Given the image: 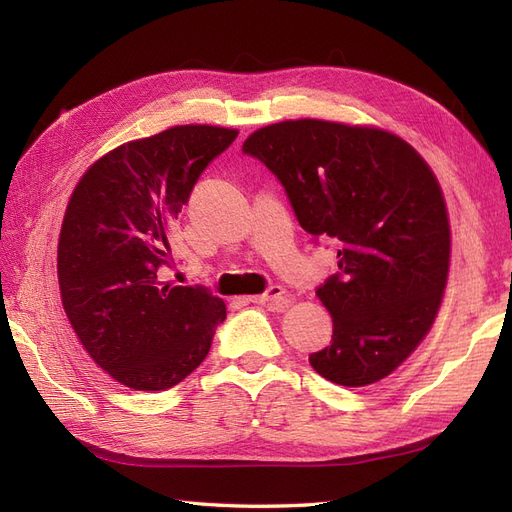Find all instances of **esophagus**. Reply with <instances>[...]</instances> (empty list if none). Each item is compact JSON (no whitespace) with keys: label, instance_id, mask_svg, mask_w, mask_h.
<instances>
[{"label":"esophagus","instance_id":"esophagus-1","mask_svg":"<svg viewBox=\"0 0 512 512\" xmlns=\"http://www.w3.org/2000/svg\"><path fill=\"white\" fill-rule=\"evenodd\" d=\"M247 301L258 303V305H267L271 309H277V312H282V309H286L290 305V297L282 286H271L267 292L258 294V297H250Z\"/></svg>","mask_w":512,"mask_h":512}]
</instances>
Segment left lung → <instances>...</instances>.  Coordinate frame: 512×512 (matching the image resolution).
Instances as JSON below:
<instances>
[{
	"label": "left lung",
	"instance_id": "8db88e82",
	"mask_svg": "<svg viewBox=\"0 0 512 512\" xmlns=\"http://www.w3.org/2000/svg\"><path fill=\"white\" fill-rule=\"evenodd\" d=\"M243 153L280 179L305 232L339 247V271L316 288L333 337L309 363L342 386L389 376L429 333L446 288L451 228L436 175L391 132L320 119L260 128Z\"/></svg>",
	"mask_w": 512,
	"mask_h": 512
}]
</instances>
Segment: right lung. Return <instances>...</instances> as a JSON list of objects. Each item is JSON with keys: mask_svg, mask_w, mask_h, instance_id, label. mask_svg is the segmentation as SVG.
I'll return each instance as SVG.
<instances>
[{"mask_svg": "<svg viewBox=\"0 0 512 512\" xmlns=\"http://www.w3.org/2000/svg\"><path fill=\"white\" fill-rule=\"evenodd\" d=\"M237 130L175 126L113 149L76 185L61 224L57 277L76 337L108 376L166 391L205 361L226 305L170 286L168 235L203 170Z\"/></svg>", "mask_w": 512, "mask_h": 512, "instance_id": "obj_1", "label": "right lung"}]
</instances>
